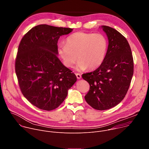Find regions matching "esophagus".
Returning a JSON list of instances; mask_svg holds the SVG:
<instances>
[{"label":"esophagus","mask_w":149,"mask_h":149,"mask_svg":"<svg viewBox=\"0 0 149 149\" xmlns=\"http://www.w3.org/2000/svg\"><path fill=\"white\" fill-rule=\"evenodd\" d=\"M75 75H76V76H77V78L78 79H79L81 78V75L80 74L77 73Z\"/></svg>","instance_id":"esophagus-1"}]
</instances>
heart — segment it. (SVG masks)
Segmentation results:
<instances>
[{
  "instance_id": "1",
  "label": "heart",
  "mask_w": 149,
  "mask_h": 149,
  "mask_svg": "<svg viewBox=\"0 0 149 149\" xmlns=\"http://www.w3.org/2000/svg\"><path fill=\"white\" fill-rule=\"evenodd\" d=\"M108 45L107 39L101 33L78 32L67 38L66 44H59L58 51L68 68L72 67L78 58L75 70L81 71L99 67L107 54Z\"/></svg>"
}]
</instances>
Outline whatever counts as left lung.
I'll return each instance as SVG.
<instances>
[{
  "instance_id": "obj_1",
  "label": "left lung",
  "mask_w": 149,
  "mask_h": 149,
  "mask_svg": "<svg viewBox=\"0 0 149 149\" xmlns=\"http://www.w3.org/2000/svg\"><path fill=\"white\" fill-rule=\"evenodd\" d=\"M109 40L107 54L102 64L82 77L90 86L85 96L93 109L105 110L118 104L128 91L133 75V58L126 38L117 30L101 26Z\"/></svg>"
}]
</instances>
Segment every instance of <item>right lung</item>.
Here are the masks:
<instances>
[{
    "label": "right lung",
    "instance_id": "obj_1",
    "mask_svg": "<svg viewBox=\"0 0 149 149\" xmlns=\"http://www.w3.org/2000/svg\"><path fill=\"white\" fill-rule=\"evenodd\" d=\"M73 29L39 25L21 40L15 71L24 97L44 110L56 109L64 101L76 75L58 58V41Z\"/></svg>",
    "mask_w": 149,
    "mask_h": 149
}]
</instances>
